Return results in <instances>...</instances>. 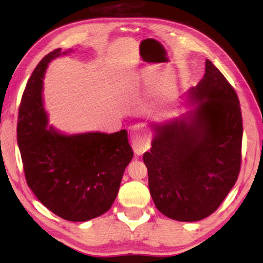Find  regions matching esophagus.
Returning <instances> with one entry per match:
<instances>
[{
	"instance_id": "1",
	"label": "esophagus",
	"mask_w": 263,
	"mask_h": 263,
	"mask_svg": "<svg viewBox=\"0 0 263 263\" xmlns=\"http://www.w3.org/2000/svg\"><path fill=\"white\" fill-rule=\"evenodd\" d=\"M131 143L136 155H142L149 148L147 138L144 137L139 126H135V128H133V132L131 133Z\"/></svg>"
}]
</instances>
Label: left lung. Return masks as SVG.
Instances as JSON below:
<instances>
[{"label":"left lung","mask_w":263,"mask_h":263,"mask_svg":"<svg viewBox=\"0 0 263 263\" xmlns=\"http://www.w3.org/2000/svg\"><path fill=\"white\" fill-rule=\"evenodd\" d=\"M186 103V113L150 123L154 137L143 161L161 214L198 221L216 211L237 180L242 113L235 90L209 60Z\"/></svg>","instance_id":"obj_1"}]
</instances>
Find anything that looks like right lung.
I'll list each match as a JSON object with an SVG mask.
<instances>
[{"label": "right lung", "instance_id": "1", "mask_svg": "<svg viewBox=\"0 0 263 263\" xmlns=\"http://www.w3.org/2000/svg\"><path fill=\"white\" fill-rule=\"evenodd\" d=\"M71 52L55 49L33 70L19 108L18 146L37 199L65 220L87 221L109 210L133 150L125 130L65 135L49 126L43 80L48 64Z\"/></svg>", "mask_w": 263, "mask_h": 263}]
</instances>
